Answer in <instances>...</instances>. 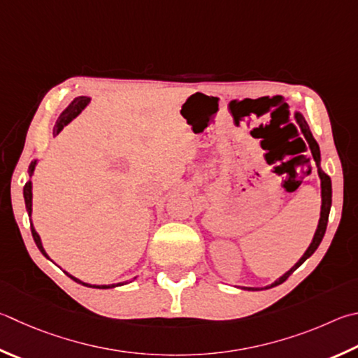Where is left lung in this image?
<instances>
[{
    "label": "left lung",
    "mask_w": 358,
    "mask_h": 358,
    "mask_svg": "<svg viewBox=\"0 0 358 358\" xmlns=\"http://www.w3.org/2000/svg\"><path fill=\"white\" fill-rule=\"evenodd\" d=\"M294 119L297 122V125L301 127V131L303 133L305 139H307L308 145H310V150H311V155H313V159L316 162V167H317V175H320L321 178V217H320V222H317V227H316V231H315V236L313 239H311V243L308 245V249L305 250L303 255L301 257V259L292 266V268L285 272V274L282 277H278L277 280L274 283L268 285V287H263V288H250V287H239L241 289H247V291H262V289H269V288H274L277 287V285H282L287 278L294 272L299 266H301L305 259L310 258L311 255H313L315 250L320 247L322 238H324V233H326V229H327V222H329V213H330V206H332V181H330V177L329 175L322 171L321 167V150H320V145H317V142L315 141L313 134H311L310 128H308V123L307 120H305V117L302 115V113L296 111L294 113Z\"/></svg>",
    "instance_id": "1"
}]
</instances>
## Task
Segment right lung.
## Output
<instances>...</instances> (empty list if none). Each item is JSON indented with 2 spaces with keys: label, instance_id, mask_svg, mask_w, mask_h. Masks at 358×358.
<instances>
[{
  "label": "right lung",
  "instance_id": "right-lung-1",
  "mask_svg": "<svg viewBox=\"0 0 358 358\" xmlns=\"http://www.w3.org/2000/svg\"><path fill=\"white\" fill-rule=\"evenodd\" d=\"M89 103H90V96H84V95H83V96H76V99H75L73 101H71L70 105H69L66 109H64L62 114L59 115V119L56 120V123H55V128H53V136H57V134H59V133L62 131V128H64V127H67L71 120L76 119V117L80 115V114L84 111V108H86V106L89 105ZM37 161H38V159H34V161H32L31 164H29V169H28L29 180L26 181V185H24V187H23V197H24L26 211H28V216H29L32 238H34V243H36V245L38 247V250L42 252V255H43V257H47V258L50 259L48 253L45 252L43 245H42V239H41V236H38V233L36 231L34 225H32V220H31V214H32V181H31V177H32V175H34V169H36V166H37ZM64 272H66V271H64ZM66 274L71 278V280H75L76 283L84 285V287H89V288L109 289V288H115V287H122V285H127V282L113 283V285H90V283L83 282V280H80V278H76V277H73L71 274H69V272H66ZM134 280H136V277H134Z\"/></svg>",
  "mask_w": 358,
  "mask_h": 358
}]
</instances>
